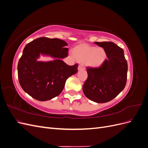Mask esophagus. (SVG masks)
<instances>
[{
    "label": "esophagus",
    "instance_id": "34e87169",
    "mask_svg": "<svg viewBox=\"0 0 148 148\" xmlns=\"http://www.w3.org/2000/svg\"><path fill=\"white\" fill-rule=\"evenodd\" d=\"M78 69V70H84V67L82 64H80L79 65Z\"/></svg>",
    "mask_w": 148,
    "mask_h": 148
}]
</instances>
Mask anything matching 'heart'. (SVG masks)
<instances>
[{
  "mask_svg": "<svg viewBox=\"0 0 148 148\" xmlns=\"http://www.w3.org/2000/svg\"><path fill=\"white\" fill-rule=\"evenodd\" d=\"M72 54L77 61L84 62L85 65L91 68H99L107 59V54L104 49L88 45L75 47L72 51Z\"/></svg>",
  "mask_w": 148,
  "mask_h": 148,
  "instance_id": "b5f03b06",
  "label": "heart"
}]
</instances>
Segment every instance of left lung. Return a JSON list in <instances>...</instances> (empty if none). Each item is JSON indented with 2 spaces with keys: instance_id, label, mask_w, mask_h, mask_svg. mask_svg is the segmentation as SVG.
<instances>
[{
  "instance_id": "left-lung-1",
  "label": "left lung",
  "mask_w": 148,
  "mask_h": 148,
  "mask_svg": "<svg viewBox=\"0 0 148 148\" xmlns=\"http://www.w3.org/2000/svg\"><path fill=\"white\" fill-rule=\"evenodd\" d=\"M104 48L107 59L99 68H87L83 91L89 99L107 102L117 96L127 83L128 65L123 49L112 42H95Z\"/></svg>"
}]
</instances>
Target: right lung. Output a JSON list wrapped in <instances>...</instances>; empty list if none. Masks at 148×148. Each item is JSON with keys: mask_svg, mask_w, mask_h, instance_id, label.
<instances>
[{"mask_svg": "<svg viewBox=\"0 0 148 148\" xmlns=\"http://www.w3.org/2000/svg\"><path fill=\"white\" fill-rule=\"evenodd\" d=\"M67 43L57 38H39L27 44L18 64V77L22 89L35 99L45 101L59 95L66 80L77 73V64L70 66L62 60L68 56ZM40 54L55 59L37 60Z\"/></svg>", "mask_w": 148, "mask_h": 148, "instance_id": "obj_1", "label": "right lung"}]
</instances>
